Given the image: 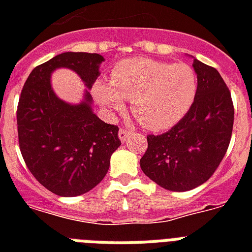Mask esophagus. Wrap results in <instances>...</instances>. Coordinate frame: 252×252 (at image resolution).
<instances>
[{
	"label": "esophagus",
	"instance_id": "1",
	"mask_svg": "<svg viewBox=\"0 0 252 252\" xmlns=\"http://www.w3.org/2000/svg\"><path fill=\"white\" fill-rule=\"evenodd\" d=\"M132 133L130 130L128 129H124V128H122V129L119 130V138H120V141L122 142H126V138L129 137V134Z\"/></svg>",
	"mask_w": 252,
	"mask_h": 252
}]
</instances>
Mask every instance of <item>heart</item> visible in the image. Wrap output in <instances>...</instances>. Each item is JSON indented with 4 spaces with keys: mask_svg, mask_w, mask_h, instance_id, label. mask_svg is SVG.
<instances>
[{
    "mask_svg": "<svg viewBox=\"0 0 252 252\" xmlns=\"http://www.w3.org/2000/svg\"><path fill=\"white\" fill-rule=\"evenodd\" d=\"M197 91V77L187 64L146 57L126 59L111 69V81L99 80L93 95L108 112H122L132 99V112L146 128L168 129L186 116Z\"/></svg>",
    "mask_w": 252,
    "mask_h": 252,
    "instance_id": "b5f03b06",
    "label": "heart"
}]
</instances>
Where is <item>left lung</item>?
<instances>
[{
	"mask_svg": "<svg viewBox=\"0 0 252 252\" xmlns=\"http://www.w3.org/2000/svg\"><path fill=\"white\" fill-rule=\"evenodd\" d=\"M195 100L186 116L159 136H148L140 166L148 178L168 191L184 192L205 183L230 144L234 107L230 91L215 68L193 59Z\"/></svg>",
	"mask_w": 252,
	"mask_h": 252,
	"instance_id": "left-lung-1",
	"label": "left lung"
}]
</instances>
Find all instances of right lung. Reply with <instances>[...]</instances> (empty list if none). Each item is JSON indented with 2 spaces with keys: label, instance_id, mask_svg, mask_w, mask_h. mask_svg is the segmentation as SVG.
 <instances>
[{
  "label": "right lung",
  "instance_id": "add662e5",
  "mask_svg": "<svg viewBox=\"0 0 252 252\" xmlns=\"http://www.w3.org/2000/svg\"><path fill=\"white\" fill-rule=\"evenodd\" d=\"M104 57L98 53L65 52L30 73L18 103V138L22 157L36 180L64 197L84 195L98 186L122 142L119 128L94 114L90 91ZM76 71L85 86L84 99L73 105L53 91L56 68Z\"/></svg>",
  "mask_w": 252,
  "mask_h": 252
}]
</instances>
